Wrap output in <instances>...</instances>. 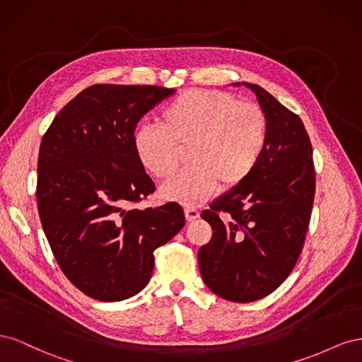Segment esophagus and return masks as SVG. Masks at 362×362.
<instances>
[{
  "label": "esophagus",
  "mask_w": 362,
  "mask_h": 362,
  "mask_svg": "<svg viewBox=\"0 0 362 362\" xmlns=\"http://www.w3.org/2000/svg\"><path fill=\"white\" fill-rule=\"evenodd\" d=\"M184 214H185V221H187V222H193L199 217V211L196 210V208H192V206H185Z\"/></svg>",
  "instance_id": "1"
}]
</instances>
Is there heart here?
<instances>
[{"label":"heart","mask_w":362,"mask_h":362,"mask_svg":"<svg viewBox=\"0 0 362 362\" xmlns=\"http://www.w3.org/2000/svg\"><path fill=\"white\" fill-rule=\"evenodd\" d=\"M158 119L160 127L136 128L134 154L152 177L169 180L189 149L190 168L160 189L164 199L185 206L201 205L218 187L242 185L267 148L264 110L228 92L187 90L164 105Z\"/></svg>","instance_id":"b5f03b06"}]
</instances>
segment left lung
I'll list each match as a JSON object with an SVG mask.
<instances>
[{
  "mask_svg": "<svg viewBox=\"0 0 362 362\" xmlns=\"http://www.w3.org/2000/svg\"><path fill=\"white\" fill-rule=\"evenodd\" d=\"M243 84L267 116V148L254 173L201 214L213 237L198 252L205 286L238 303L266 298L287 279L303 247L315 192L313 148L300 117L258 84Z\"/></svg>",
  "mask_w": 362,
  "mask_h": 362,
  "instance_id": "8db88e82",
  "label": "left lung"
}]
</instances>
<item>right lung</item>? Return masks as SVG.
I'll return each mask as SVG.
<instances>
[{
    "label": "right lung",
    "instance_id": "1",
    "mask_svg": "<svg viewBox=\"0 0 362 362\" xmlns=\"http://www.w3.org/2000/svg\"><path fill=\"white\" fill-rule=\"evenodd\" d=\"M173 92L95 84L64 105L43 134L36 189L42 228L64 275L96 300H124L144 290L154 250L185 223L175 202L134 205L156 184L134 154L133 133Z\"/></svg>",
    "mask_w": 362,
    "mask_h": 362
}]
</instances>
